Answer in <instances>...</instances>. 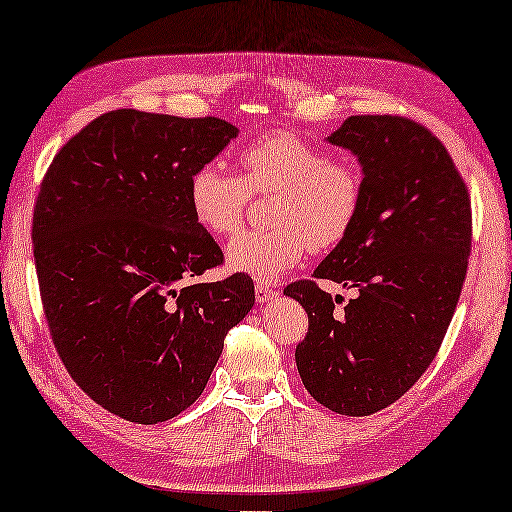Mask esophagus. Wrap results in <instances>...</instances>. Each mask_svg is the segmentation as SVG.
<instances>
[{"label":"esophagus","mask_w":512,"mask_h":512,"mask_svg":"<svg viewBox=\"0 0 512 512\" xmlns=\"http://www.w3.org/2000/svg\"><path fill=\"white\" fill-rule=\"evenodd\" d=\"M256 298L258 303H270L277 298V286L270 282H256Z\"/></svg>","instance_id":"esophagus-1"}]
</instances>
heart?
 <instances>
[{"instance_id": "heart-1", "label": "heart", "mask_w": 512, "mask_h": 512, "mask_svg": "<svg viewBox=\"0 0 512 512\" xmlns=\"http://www.w3.org/2000/svg\"><path fill=\"white\" fill-rule=\"evenodd\" d=\"M242 179L207 163L188 181L195 221L212 235L240 230L249 193H275L272 228L247 230L228 242L226 261L256 279H272L314 251L333 249L352 230L363 202V177L347 160L328 158L291 132H270L240 153Z\"/></svg>"}]
</instances>
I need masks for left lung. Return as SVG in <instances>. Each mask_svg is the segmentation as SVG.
<instances>
[{
	"label": "left lung",
	"mask_w": 512,
	"mask_h": 512,
	"mask_svg": "<svg viewBox=\"0 0 512 512\" xmlns=\"http://www.w3.org/2000/svg\"><path fill=\"white\" fill-rule=\"evenodd\" d=\"M326 142L359 158L363 202L314 277L359 293L342 312L312 279L284 293L310 319L296 347L305 389L338 415L366 417L436 359L466 279L471 200L443 142L408 118L349 116Z\"/></svg>",
	"instance_id": "8db88e82"
}]
</instances>
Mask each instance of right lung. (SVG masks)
Segmentation results:
<instances>
[{
	"mask_svg": "<svg viewBox=\"0 0 512 512\" xmlns=\"http://www.w3.org/2000/svg\"><path fill=\"white\" fill-rule=\"evenodd\" d=\"M237 137L221 118L116 109L58 151L32 244L53 345L72 380L137 424L177 417L205 391L223 338L254 307L244 272L195 221L188 181Z\"/></svg>",
	"mask_w": 512,
	"mask_h": 512,
	"instance_id": "1",
	"label": "right lung"
}]
</instances>
